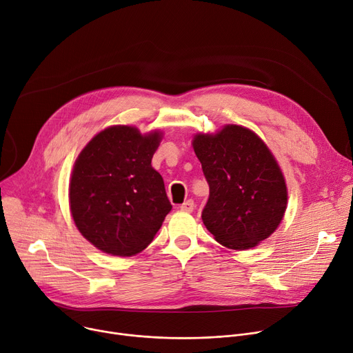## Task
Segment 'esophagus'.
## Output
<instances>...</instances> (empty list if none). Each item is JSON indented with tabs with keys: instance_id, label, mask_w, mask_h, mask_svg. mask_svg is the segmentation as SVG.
I'll list each match as a JSON object with an SVG mask.
<instances>
[{
	"instance_id": "34e87169",
	"label": "esophagus",
	"mask_w": 353,
	"mask_h": 353,
	"mask_svg": "<svg viewBox=\"0 0 353 353\" xmlns=\"http://www.w3.org/2000/svg\"><path fill=\"white\" fill-rule=\"evenodd\" d=\"M194 201L190 199V200H187V201H184L181 205H180V210L181 211H187V213H192V211L194 210Z\"/></svg>"
}]
</instances>
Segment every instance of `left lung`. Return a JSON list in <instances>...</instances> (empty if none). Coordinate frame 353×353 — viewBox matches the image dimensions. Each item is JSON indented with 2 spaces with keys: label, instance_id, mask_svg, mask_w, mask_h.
<instances>
[{
  "label": "left lung",
  "instance_id": "8db88e82",
  "mask_svg": "<svg viewBox=\"0 0 353 353\" xmlns=\"http://www.w3.org/2000/svg\"><path fill=\"white\" fill-rule=\"evenodd\" d=\"M193 149L210 187L201 219L216 241L247 250L268 239L284 217L288 192L267 145L247 128L225 125L196 134Z\"/></svg>",
  "mask_w": 353,
  "mask_h": 353
}]
</instances>
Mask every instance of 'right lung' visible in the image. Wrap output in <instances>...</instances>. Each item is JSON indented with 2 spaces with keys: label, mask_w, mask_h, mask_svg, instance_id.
Masks as SVG:
<instances>
[{
  "label": "right lung",
  "mask_w": 353,
  "mask_h": 353,
  "mask_svg": "<svg viewBox=\"0 0 353 353\" xmlns=\"http://www.w3.org/2000/svg\"><path fill=\"white\" fill-rule=\"evenodd\" d=\"M161 132L133 126L99 132L79 153L69 183V207L79 232L101 251L130 256L154 239L172 204L152 168Z\"/></svg>",
  "instance_id": "add662e5"
}]
</instances>
